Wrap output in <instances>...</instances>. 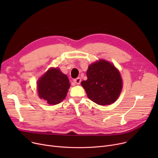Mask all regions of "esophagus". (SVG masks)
I'll return each mask as SVG.
<instances>
[{
  "mask_svg": "<svg viewBox=\"0 0 158 158\" xmlns=\"http://www.w3.org/2000/svg\"><path fill=\"white\" fill-rule=\"evenodd\" d=\"M73 81H74V82L76 84H77V85H79L80 83H81V79L80 78V77H77V78H76V79H75L74 80H73Z\"/></svg>",
  "mask_w": 158,
  "mask_h": 158,
  "instance_id": "obj_1",
  "label": "esophagus"
}]
</instances>
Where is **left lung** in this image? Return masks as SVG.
Segmentation results:
<instances>
[{
    "label": "left lung",
    "instance_id": "obj_1",
    "mask_svg": "<svg viewBox=\"0 0 158 158\" xmlns=\"http://www.w3.org/2000/svg\"><path fill=\"white\" fill-rule=\"evenodd\" d=\"M86 75L88 79L82 81L81 85L91 101L105 106L117 100L122 89V79L113 64L100 60L88 66Z\"/></svg>",
    "mask_w": 158,
    "mask_h": 158
}]
</instances>
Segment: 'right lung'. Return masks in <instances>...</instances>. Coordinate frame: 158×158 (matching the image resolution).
<instances>
[{
  "label": "right lung",
  "instance_id": "obj_1",
  "mask_svg": "<svg viewBox=\"0 0 158 158\" xmlns=\"http://www.w3.org/2000/svg\"><path fill=\"white\" fill-rule=\"evenodd\" d=\"M38 96L48 104L56 105L65 98L70 86L69 79L57 68H51L37 82Z\"/></svg>",
  "mask_w": 158,
  "mask_h": 158
}]
</instances>
